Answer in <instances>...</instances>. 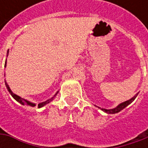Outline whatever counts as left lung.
I'll return each mask as SVG.
<instances>
[{
    "label": "left lung",
    "instance_id": "obj_1",
    "mask_svg": "<svg viewBox=\"0 0 148 148\" xmlns=\"http://www.w3.org/2000/svg\"><path fill=\"white\" fill-rule=\"evenodd\" d=\"M137 95L138 94L136 95H134V97L132 98V99H130L129 100H127V101H125V102H123V103H121L120 105H119L117 106L116 108H114V109H112V110H105V109H101L103 111H105L106 113H108V114H115V113H119V111H121L122 110H123L126 106H128L129 104H131L133 101H134L135 98L137 97Z\"/></svg>",
    "mask_w": 148,
    "mask_h": 148
}]
</instances>
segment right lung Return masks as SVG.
<instances>
[{
	"instance_id": "add662e5",
	"label": "right lung",
	"mask_w": 148,
	"mask_h": 148,
	"mask_svg": "<svg viewBox=\"0 0 148 148\" xmlns=\"http://www.w3.org/2000/svg\"><path fill=\"white\" fill-rule=\"evenodd\" d=\"M8 53H9V51L7 52V55H8ZM5 63H6V61H5ZM5 86H6V88H7V90H9V92L10 93V95H12V97H13V98H14L15 100H17L19 103H20L21 105H30V106H35V105H34V104H33V103H31V102H29V101H27V100H25V99H23V98L20 97L19 95L14 94V93H13V92L10 90V87H9V86L7 85V83H6V82H5ZM55 95H54V96H55ZM53 99V97L52 99H49V100H47V101H45V102H43V103H40V104H38V108H41V107H43V105L49 104V102H50V101H52Z\"/></svg>"
}]
</instances>
